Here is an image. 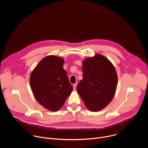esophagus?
Here are the masks:
<instances>
[{"mask_svg": "<svg viewBox=\"0 0 148 148\" xmlns=\"http://www.w3.org/2000/svg\"><path fill=\"white\" fill-rule=\"evenodd\" d=\"M77 85V83H75V84H74L73 85V89H74V90H75V89H76Z\"/></svg>", "mask_w": 148, "mask_h": 148, "instance_id": "1", "label": "esophagus"}]
</instances>
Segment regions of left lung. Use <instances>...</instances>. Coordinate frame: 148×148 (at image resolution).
Here are the masks:
<instances>
[{"label":"left lung","mask_w":148,"mask_h":148,"mask_svg":"<svg viewBox=\"0 0 148 148\" xmlns=\"http://www.w3.org/2000/svg\"><path fill=\"white\" fill-rule=\"evenodd\" d=\"M83 78L77 86L78 93L86 107L97 112L112 100L117 85V75L112 63L105 57L96 55L84 60Z\"/></svg>","instance_id":"8db88e82"}]
</instances>
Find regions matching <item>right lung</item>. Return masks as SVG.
Returning <instances> with one entry per match:
<instances>
[{
	"mask_svg": "<svg viewBox=\"0 0 148 148\" xmlns=\"http://www.w3.org/2000/svg\"><path fill=\"white\" fill-rule=\"evenodd\" d=\"M64 59L55 56L43 58L30 76V85L37 101L45 108L55 112L63 105L73 90Z\"/></svg>",
	"mask_w": 148,
	"mask_h": 148,
	"instance_id": "obj_1",
	"label": "right lung"
}]
</instances>
